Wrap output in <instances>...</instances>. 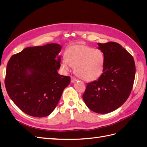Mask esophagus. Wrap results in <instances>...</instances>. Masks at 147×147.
I'll use <instances>...</instances> for the list:
<instances>
[{
	"instance_id": "esophagus-1",
	"label": "esophagus",
	"mask_w": 147,
	"mask_h": 147,
	"mask_svg": "<svg viewBox=\"0 0 147 147\" xmlns=\"http://www.w3.org/2000/svg\"><path fill=\"white\" fill-rule=\"evenodd\" d=\"M77 81V78H75L74 77H71V83H74L75 82H76Z\"/></svg>"
}]
</instances>
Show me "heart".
<instances>
[{
    "instance_id": "1",
    "label": "heart",
    "mask_w": 147,
    "mask_h": 147,
    "mask_svg": "<svg viewBox=\"0 0 147 147\" xmlns=\"http://www.w3.org/2000/svg\"><path fill=\"white\" fill-rule=\"evenodd\" d=\"M104 55L99 49H94L80 42L67 48L65 56L62 59V67L69 70L74 67V72L86 82L99 78L104 72Z\"/></svg>"
}]
</instances>
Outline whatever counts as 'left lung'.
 <instances>
[{
  "instance_id": "left-lung-1",
  "label": "left lung",
  "mask_w": 147,
  "mask_h": 147,
  "mask_svg": "<svg viewBox=\"0 0 147 147\" xmlns=\"http://www.w3.org/2000/svg\"><path fill=\"white\" fill-rule=\"evenodd\" d=\"M104 55L101 76L86 85L83 99L97 113H108L121 107L129 96L134 84L136 65L133 57L119 43H97Z\"/></svg>"
}]
</instances>
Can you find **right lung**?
<instances>
[{
    "mask_svg": "<svg viewBox=\"0 0 147 147\" xmlns=\"http://www.w3.org/2000/svg\"><path fill=\"white\" fill-rule=\"evenodd\" d=\"M61 48L55 43L28 47L8 62L5 80L8 94L30 116L41 118L51 114L70 84V77L57 72Z\"/></svg>",
    "mask_w": 147,
    "mask_h": 147,
    "instance_id": "right-lung-1",
    "label": "right lung"
}]
</instances>
